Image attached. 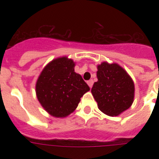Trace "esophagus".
<instances>
[{"label":"esophagus","instance_id":"esophagus-1","mask_svg":"<svg viewBox=\"0 0 159 159\" xmlns=\"http://www.w3.org/2000/svg\"><path fill=\"white\" fill-rule=\"evenodd\" d=\"M87 84L90 87V88H92V85H93V80H89L88 82H87Z\"/></svg>","mask_w":159,"mask_h":159}]
</instances>
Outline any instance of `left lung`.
I'll list each match as a JSON object with an SVG mask.
<instances>
[{"label": "left lung", "mask_w": 159, "mask_h": 159, "mask_svg": "<svg viewBox=\"0 0 159 159\" xmlns=\"http://www.w3.org/2000/svg\"><path fill=\"white\" fill-rule=\"evenodd\" d=\"M97 81L92 88L100 111L107 116H117L131 106L134 84L124 68L116 63L104 62L97 66Z\"/></svg>", "instance_id": "1"}]
</instances>
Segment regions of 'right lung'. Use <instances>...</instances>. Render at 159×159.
<instances>
[{
    "label": "right lung",
    "mask_w": 159,
    "mask_h": 159,
    "mask_svg": "<svg viewBox=\"0 0 159 159\" xmlns=\"http://www.w3.org/2000/svg\"><path fill=\"white\" fill-rule=\"evenodd\" d=\"M75 62L67 57L51 61L36 82L39 102L51 116L62 118L75 111L81 97L90 90L82 76L74 72Z\"/></svg>",
    "instance_id": "obj_1"
}]
</instances>
